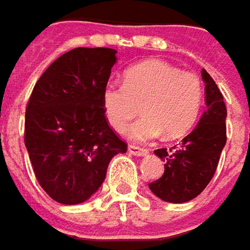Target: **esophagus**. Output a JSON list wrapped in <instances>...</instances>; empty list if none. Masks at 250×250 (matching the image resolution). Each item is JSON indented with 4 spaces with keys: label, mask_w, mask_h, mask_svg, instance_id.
Instances as JSON below:
<instances>
[{
    "label": "esophagus",
    "mask_w": 250,
    "mask_h": 250,
    "mask_svg": "<svg viewBox=\"0 0 250 250\" xmlns=\"http://www.w3.org/2000/svg\"><path fill=\"white\" fill-rule=\"evenodd\" d=\"M128 152L136 155V157H146V155H148V149H144V148H140V146H128Z\"/></svg>",
    "instance_id": "34e87169"
}]
</instances>
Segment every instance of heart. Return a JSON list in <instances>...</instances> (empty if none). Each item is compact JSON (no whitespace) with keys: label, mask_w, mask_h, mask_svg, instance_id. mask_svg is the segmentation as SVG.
Returning <instances> with one entry per match:
<instances>
[{"label":"heart","mask_w":250,"mask_h":250,"mask_svg":"<svg viewBox=\"0 0 250 250\" xmlns=\"http://www.w3.org/2000/svg\"><path fill=\"white\" fill-rule=\"evenodd\" d=\"M203 104V83L197 74L180 71L161 60L130 67L125 82L107 81L102 89V106L110 125L125 130L143 104L146 116L127 130L134 141H149L161 134L183 136L194 125Z\"/></svg>","instance_id":"1"}]
</instances>
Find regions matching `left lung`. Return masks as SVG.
Instances as JSON below:
<instances>
[{
    "label": "left lung",
    "mask_w": 250,
    "mask_h": 250,
    "mask_svg": "<svg viewBox=\"0 0 250 250\" xmlns=\"http://www.w3.org/2000/svg\"><path fill=\"white\" fill-rule=\"evenodd\" d=\"M207 109L180 146L159 148L154 154L165 164L164 175L149 183L151 191L168 203H186L197 197L212 179L227 143V107L221 91L207 71L201 70Z\"/></svg>",
    "instance_id": "left-lung-1"
}]
</instances>
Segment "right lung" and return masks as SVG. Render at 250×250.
Returning a JSON list of instances; mask_svg holds the SVG:
<instances>
[{"label": "right lung", "instance_id": "right-lung-1", "mask_svg": "<svg viewBox=\"0 0 250 250\" xmlns=\"http://www.w3.org/2000/svg\"><path fill=\"white\" fill-rule=\"evenodd\" d=\"M116 50L77 47L42 74L25 114V146L39 185L53 200L80 204L101 188L127 144L107 125L102 89Z\"/></svg>", "mask_w": 250, "mask_h": 250}]
</instances>
